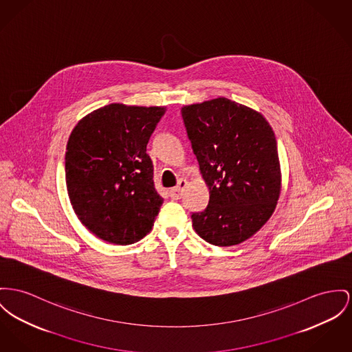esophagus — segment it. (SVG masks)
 Wrapping results in <instances>:
<instances>
[{"label": "esophagus", "mask_w": 352, "mask_h": 352, "mask_svg": "<svg viewBox=\"0 0 352 352\" xmlns=\"http://www.w3.org/2000/svg\"><path fill=\"white\" fill-rule=\"evenodd\" d=\"M187 184L188 183L186 179H180V180L177 182V186L175 188H172V189L169 190L170 197L175 199V200H179V199L183 196V192H184V189L187 187Z\"/></svg>", "instance_id": "1"}]
</instances>
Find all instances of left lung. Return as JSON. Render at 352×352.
<instances>
[{"instance_id":"8db88e82","label":"left lung","mask_w":352,"mask_h":352,"mask_svg":"<svg viewBox=\"0 0 352 352\" xmlns=\"http://www.w3.org/2000/svg\"><path fill=\"white\" fill-rule=\"evenodd\" d=\"M210 203L192 214L196 234L217 247L237 245L268 221L281 190L275 133L252 108L217 97L182 108Z\"/></svg>"}]
</instances>
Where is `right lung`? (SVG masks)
Listing matches in <instances>:
<instances>
[{
  "instance_id": "right-lung-1",
  "label": "right lung",
  "mask_w": 352,
  "mask_h": 352,
  "mask_svg": "<svg viewBox=\"0 0 352 352\" xmlns=\"http://www.w3.org/2000/svg\"><path fill=\"white\" fill-rule=\"evenodd\" d=\"M165 111L113 102L84 116L72 131L65 153L72 208L107 243L139 241L163 206L146 144Z\"/></svg>"
}]
</instances>
